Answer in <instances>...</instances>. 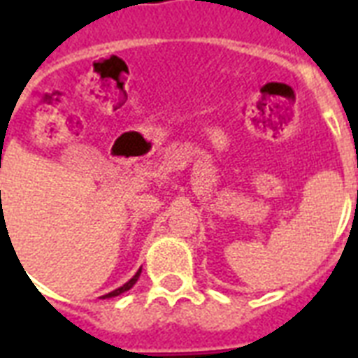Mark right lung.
I'll return each mask as SVG.
<instances>
[{"label":"right lung","instance_id":"obj_1","mask_svg":"<svg viewBox=\"0 0 358 358\" xmlns=\"http://www.w3.org/2000/svg\"><path fill=\"white\" fill-rule=\"evenodd\" d=\"M139 275H141V269L137 273H135L134 277L129 278L128 282L126 284H122V286H120V288H117V289H113V292H109L108 295H103V297H117V295H120V294H124V292H128L129 288H131V286H134L135 282H137V278H139Z\"/></svg>","mask_w":358,"mask_h":358}]
</instances>
